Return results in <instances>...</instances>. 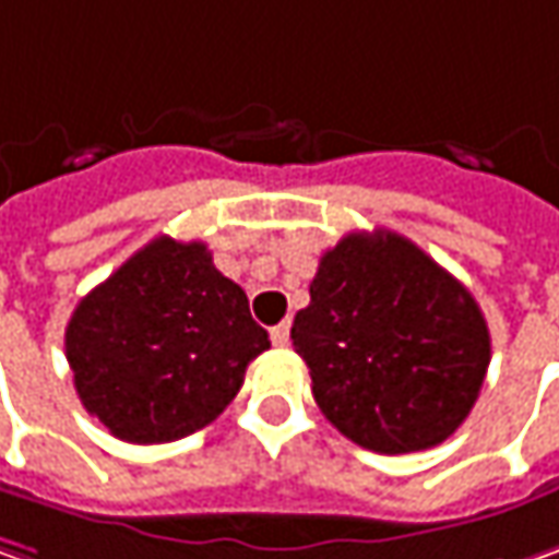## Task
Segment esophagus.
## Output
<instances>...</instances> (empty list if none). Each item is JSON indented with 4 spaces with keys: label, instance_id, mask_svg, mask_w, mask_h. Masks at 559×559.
Returning <instances> with one entry per match:
<instances>
[{
    "label": "esophagus",
    "instance_id": "1",
    "mask_svg": "<svg viewBox=\"0 0 559 559\" xmlns=\"http://www.w3.org/2000/svg\"><path fill=\"white\" fill-rule=\"evenodd\" d=\"M272 344L275 347H287L290 344V322H281V325L272 328Z\"/></svg>",
    "mask_w": 559,
    "mask_h": 559
}]
</instances>
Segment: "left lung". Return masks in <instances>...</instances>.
Returning <instances> with one entry per match:
<instances>
[{"instance_id": "obj_1", "label": "left lung", "mask_w": 559, "mask_h": 559, "mask_svg": "<svg viewBox=\"0 0 559 559\" xmlns=\"http://www.w3.org/2000/svg\"><path fill=\"white\" fill-rule=\"evenodd\" d=\"M290 337L328 423L376 453L448 441L491 362L473 294L394 231H353L322 255Z\"/></svg>"}]
</instances>
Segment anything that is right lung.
I'll return each instance as SVG.
<instances>
[{
    "label": "right lung",
    "instance_id": "obj_1",
    "mask_svg": "<svg viewBox=\"0 0 559 559\" xmlns=\"http://www.w3.org/2000/svg\"><path fill=\"white\" fill-rule=\"evenodd\" d=\"M269 331L206 243L156 237L93 287L64 328V356L90 416L128 444L178 441L237 397Z\"/></svg>",
    "mask_w": 559,
    "mask_h": 559
}]
</instances>
